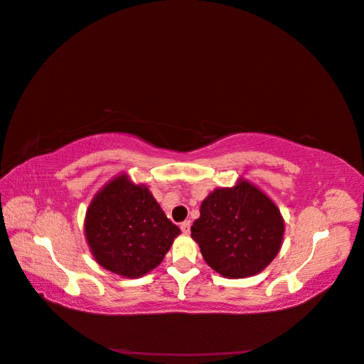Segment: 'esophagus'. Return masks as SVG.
Listing matches in <instances>:
<instances>
[{"label":"esophagus","mask_w":364,"mask_h":364,"mask_svg":"<svg viewBox=\"0 0 364 364\" xmlns=\"http://www.w3.org/2000/svg\"><path fill=\"white\" fill-rule=\"evenodd\" d=\"M190 226H191V221L190 220H185L183 223H181V229L183 234H188L190 232Z\"/></svg>","instance_id":"obj_1"}]
</instances>
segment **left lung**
I'll return each instance as SVG.
<instances>
[{"label": "left lung", "mask_w": 364, "mask_h": 364, "mask_svg": "<svg viewBox=\"0 0 364 364\" xmlns=\"http://www.w3.org/2000/svg\"><path fill=\"white\" fill-rule=\"evenodd\" d=\"M199 212L191 239L199 245L207 265L221 277L257 275L279 253L283 215L255 183L239 179L234 187L215 188Z\"/></svg>", "instance_id": "8db88e82"}]
</instances>
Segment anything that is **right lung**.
Here are the masks:
<instances>
[{
	"mask_svg": "<svg viewBox=\"0 0 364 364\" xmlns=\"http://www.w3.org/2000/svg\"><path fill=\"white\" fill-rule=\"evenodd\" d=\"M181 229L149 188L119 174L95 193L85 217V237L95 262L124 278L159 267Z\"/></svg>",
	"mask_w": 364,
	"mask_h": 364,
	"instance_id": "right-lung-1",
	"label": "right lung"
}]
</instances>
